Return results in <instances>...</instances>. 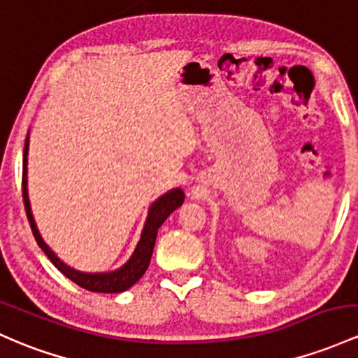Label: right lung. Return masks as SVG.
I'll return each instance as SVG.
<instances>
[{"label":"right lung","mask_w":358,"mask_h":358,"mask_svg":"<svg viewBox=\"0 0 358 358\" xmlns=\"http://www.w3.org/2000/svg\"><path fill=\"white\" fill-rule=\"evenodd\" d=\"M27 155H29V137L25 139V149H23V175H22L23 206H25L27 217H29V224L30 227H32L35 241H37V245L41 246L42 251L47 255V258H49L59 272L64 273L69 280H73L74 284H78L80 287H83L86 290H92V292L117 294V292H124V290L131 289L148 270L159 226L166 221V217L173 210L178 209V207L182 206L183 200H185V194H183L180 188H175V190L168 192V194H164L163 197H159L155 203H152L151 209H149L148 221H146V226H144L141 241L137 243V248L134 251V255L131 257V260L125 263L122 268L115 270V272L112 273H83L71 268L68 265H64V263L54 255V251L45 245L44 239L41 238V234H38L37 226H35L34 217H32V212H30L29 197H27Z\"/></svg>","instance_id":"add662e5"}]
</instances>
